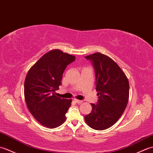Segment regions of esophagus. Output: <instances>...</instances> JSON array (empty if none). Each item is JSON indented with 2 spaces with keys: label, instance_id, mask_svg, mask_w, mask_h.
Here are the masks:
<instances>
[{
  "label": "esophagus",
  "instance_id": "obj_1",
  "mask_svg": "<svg viewBox=\"0 0 153 153\" xmlns=\"http://www.w3.org/2000/svg\"><path fill=\"white\" fill-rule=\"evenodd\" d=\"M74 100H75V102H77V103H78V104H81V103L83 102V100H78V99H74Z\"/></svg>",
  "mask_w": 153,
  "mask_h": 153
}]
</instances>
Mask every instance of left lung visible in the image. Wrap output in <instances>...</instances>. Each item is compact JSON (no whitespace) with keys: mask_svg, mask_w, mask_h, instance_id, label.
Wrapping results in <instances>:
<instances>
[{"mask_svg":"<svg viewBox=\"0 0 153 153\" xmlns=\"http://www.w3.org/2000/svg\"><path fill=\"white\" fill-rule=\"evenodd\" d=\"M85 58L92 62L95 68L99 100L97 105L91 104L92 111L85 116V121L90 128L105 130L124 112L129 99V81L117 63L106 55L95 53Z\"/></svg>","mask_w":153,"mask_h":153,"instance_id":"left-lung-1","label":"left lung"}]
</instances>
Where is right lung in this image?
Here are the masks:
<instances>
[{
	"label": "right lung",
	"instance_id": "add662e5",
	"mask_svg": "<svg viewBox=\"0 0 153 153\" xmlns=\"http://www.w3.org/2000/svg\"><path fill=\"white\" fill-rule=\"evenodd\" d=\"M76 56L59 49L45 54L27 74L24 82V97L26 105L34 118L41 124L53 129L66 121L65 116L71 99L56 96L62 74Z\"/></svg>",
	"mask_w": 153,
	"mask_h": 153
}]
</instances>
